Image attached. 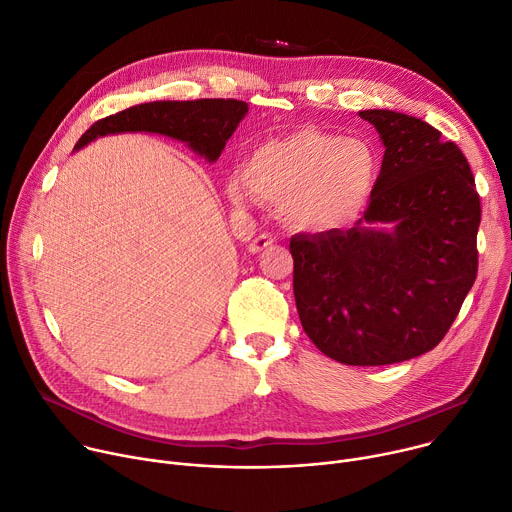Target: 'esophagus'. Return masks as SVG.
<instances>
[{
  "label": "esophagus",
  "instance_id": "esophagus-1",
  "mask_svg": "<svg viewBox=\"0 0 512 512\" xmlns=\"http://www.w3.org/2000/svg\"><path fill=\"white\" fill-rule=\"evenodd\" d=\"M273 245V237L271 235H259V237H255L251 243H249V253H261V251H265L267 247H271Z\"/></svg>",
  "mask_w": 512,
  "mask_h": 512
}]
</instances>
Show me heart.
<instances>
[{"label":"heart","mask_w":512,"mask_h":512,"mask_svg":"<svg viewBox=\"0 0 512 512\" xmlns=\"http://www.w3.org/2000/svg\"><path fill=\"white\" fill-rule=\"evenodd\" d=\"M380 171L376 149L363 138L302 126L257 145L226 194L235 206L255 198L275 204L294 228L333 230L363 212Z\"/></svg>","instance_id":"heart-1"}]
</instances>
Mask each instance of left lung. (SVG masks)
I'll list each match as a JSON object with an SVG mask.
<instances>
[{
  "label": "left lung",
  "mask_w": 512,
  "mask_h": 512,
  "mask_svg": "<svg viewBox=\"0 0 512 512\" xmlns=\"http://www.w3.org/2000/svg\"><path fill=\"white\" fill-rule=\"evenodd\" d=\"M384 145L376 192L347 230L294 235L302 327L345 365L423 355L449 331L478 273L480 196L455 143L421 118L361 110Z\"/></svg>",
  "instance_id": "8db88e82"
}]
</instances>
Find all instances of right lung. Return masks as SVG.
Returning <instances> with one entry per match:
<instances>
[{
    "mask_svg": "<svg viewBox=\"0 0 512 512\" xmlns=\"http://www.w3.org/2000/svg\"><path fill=\"white\" fill-rule=\"evenodd\" d=\"M249 106L239 100H196V102H147L126 108L114 116L91 124L79 138L75 151L94 143L100 136L124 132L163 134L188 145L208 163L218 161L226 141L247 116Z\"/></svg>",
    "mask_w": 512,
    "mask_h": 512,
    "instance_id": "right-lung-1",
    "label": "right lung"
}]
</instances>
